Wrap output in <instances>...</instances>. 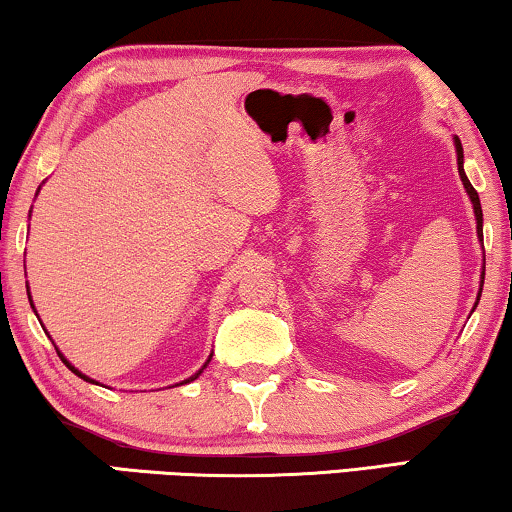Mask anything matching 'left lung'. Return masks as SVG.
I'll list each match as a JSON object with an SVG mask.
<instances>
[{"label":"left lung","instance_id":"8db88e82","mask_svg":"<svg viewBox=\"0 0 512 512\" xmlns=\"http://www.w3.org/2000/svg\"><path fill=\"white\" fill-rule=\"evenodd\" d=\"M455 150H457L459 178H462V183H464V187H466V194H469V199H471V204H473L475 222H478V225H475V232H478V239L482 241V208H480V197H478V192H475V187L471 185L469 178H466V174H464V150H462V141H459L457 136H455ZM482 283H485V273H482V278H480V292H482ZM480 292H478V301H480ZM478 301H475V306H478Z\"/></svg>","mask_w":512,"mask_h":512}]
</instances>
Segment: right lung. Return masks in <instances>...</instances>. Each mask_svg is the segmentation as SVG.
Listing matches in <instances>:
<instances>
[{
    "instance_id": "obj_1",
    "label": "right lung",
    "mask_w": 512,
    "mask_h": 512,
    "mask_svg": "<svg viewBox=\"0 0 512 512\" xmlns=\"http://www.w3.org/2000/svg\"><path fill=\"white\" fill-rule=\"evenodd\" d=\"M27 297H30V290H27ZM30 304H32V297H30ZM32 308H34V304H32ZM55 350H57V348H55ZM57 355H60V359H62V362L69 366V371H74L78 378H83V380H85V383H92V385H97V383H95V380H92V378H88V376H85V373H81V371H78V369H76V366H71V364L67 362V357H64L60 350H57ZM208 362H211V357H208V359H206V364H208ZM206 364H204V366H201V369H199V373L206 369ZM199 373H194V376H192V378H187V380H183V383H190V380H194V378H199ZM183 383H178V385H183Z\"/></svg>"
}]
</instances>
